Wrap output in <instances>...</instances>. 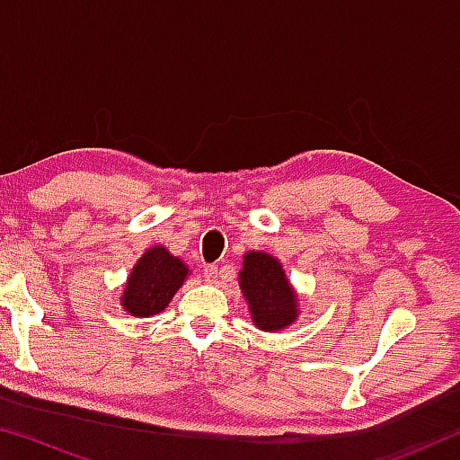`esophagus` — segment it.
Returning a JSON list of instances; mask_svg holds the SVG:
<instances>
[{
    "mask_svg": "<svg viewBox=\"0 0 460 460\" xmlns=\"http://www.w3.org/2000/svg\"><path fill=\"white\" fill-rule=\"evenodd\" d=\"M219 274H221L219 268H217V266H208V268L205 270V279H207L208 284H217V279H219Z\"/></svg>",
    "mask_w": 460,
    "mask_h": 460,
    "instance_id": "esophagus-1",
    "label": "esophagus"
}]
</instances>
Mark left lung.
Here are the masks:
<instances>
[{
	"mask_svg": "<svg viewBox=\"0 0 460 460\" xmlns=\"http://www.w3.org/2000/svg\"><path fill=\"white\" fill-rule=\"evenodd\" d=\"M239 288L247 302L252 323L260 331H284L298 321V294L288 279L282 263L268 252H247L243 255Z\"/></svg>",
	"mask_w": 460,
	"mask_h": 460,
	"instance_id": "8db88e82",
	"label": "left lung"
}]
</instances>
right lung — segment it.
I'll list each match as a JSON object with an SVG mask.
<instances>
[{
    "mask_svg": "<svg viewBox=\"0 0 460 460\" xmlns=\"http://www.w3.org/2000/svg\"><path fill=\"white\" fill-rule=\"evenodd\" d=\"M190 270L164 245H152L131 268L119 296V305L129 316L150 318L160 314L181 290Z\"/></svg>",
    "mask_w": 460,
    "mask_h": 460,
    "instance_id": "obj_1",
    "label": "right lung"
}]
</instances>
